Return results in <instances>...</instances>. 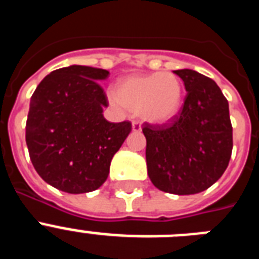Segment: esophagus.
I'll return each mask as SVG.
<instances>
[{
    "instance_id": "obj_1",
    "label": "esophagus",
    "mask_w": 259,
    "mask_h": 259,
    "mask_svg": "<svg viewBox=\"0 0 259 259\" xmlns=\"http://www.w3.org/2000/svg\"><path fill=\"white\" fill-rule=\"evenodd\" d=\"M132 130L136 132L141 131V123L139 122V120H134V122H132Z\"/></svg>"
}]
</instances>
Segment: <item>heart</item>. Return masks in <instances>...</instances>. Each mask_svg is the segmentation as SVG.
Here are the masks:
<instances>
[{
	"label": "heart",
	"instance_id": "obj_1",
	"mask_svg": "<svg viewBox=\"0 0 259 259\" xmlns=\"http://www.w3.org/2000/svg\"><path fill=\"white\" fill-rule=\"evenodd\" d=\"M183 95L184 85L175 74L154 72L125 77L110 98L115 105L139 113L146 122L163 124L179 114Z\"/></svg>",
	"mask_w": 259,
	"mask_h": 259
}]
</instances>
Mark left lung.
Returning <instances> with one entry per match:
<instances>
[{
	"mask_svg": "<svg viewBox=\"0 0 259 259\" xmlns=\"http://www.w3.org/2000/svg\"><path fill=\"white\" fill-rule=\"evenodd\" d=\"M187 97L179 115L162 125L144 123L150 180L167 193L196 194L223 175L232 153L227 98L214 80L197 71H174Z\"/></svg>",
	"mask_w": 259,
	"mask_h": 259,
	"instance_id": "obj_1",
	"label": "left lung"
}]
</instances>
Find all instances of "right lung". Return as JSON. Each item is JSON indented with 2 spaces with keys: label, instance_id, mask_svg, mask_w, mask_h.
<instances>
[{
  "label": "right lung",
  "instance_id": "obj_1",
  "mask_svg": "<svg viewBox=\"0 0 259 259\" xmlns=\"http://www.w3.org/2000/svg\"><path fill=\"white\" fill-rule=\"evenodd\" d=\"M109 71L72 65L42 79L29 102L26 143L44 182L66 193L96 191L107 179L114 154L131 132V122L110 123L98 81Z\"/></svg>",
  "mask_w": 259,
  "mask_h": 259
}]
</instances>
